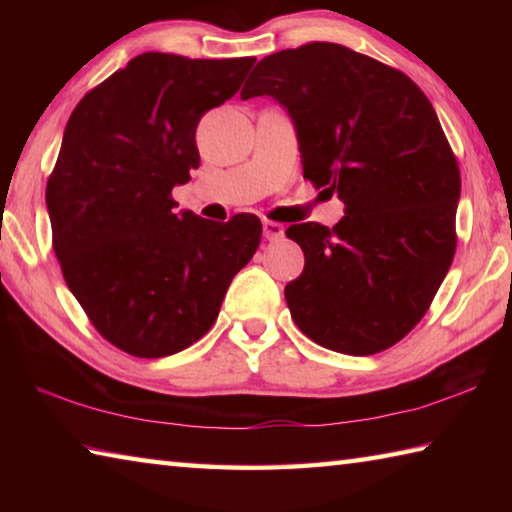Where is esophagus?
Returning <instances> with one entry per match:
<instances>
[{"mask_svg":"<svg viewBox=\"0 0 512 512\" xmlns=\"http://www.w3.org/2000/svg\"><path fill=\"white\" fill-rule=\"evenodd\" d=\"M262 228H264V237H266L268 241H277V239L284 237V225H282V223L264 221Z\"/></svg>","mask_w":512,"mask_h":512,"instance_id":"obj_1","label":"esophagus"}]
</instances>
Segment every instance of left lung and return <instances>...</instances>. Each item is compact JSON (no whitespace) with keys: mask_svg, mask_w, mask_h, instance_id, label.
<instances>
[{"mask_svg":"<svg viewBox=\"0 0 512 512\" xmlns=\"http://www.w3.org/2000/svg\"><path fill=\"white\" fill-rule=\"evenodd\" d=\"M271 97L296 128L302 173L336 194L332 230H287L305 271L291 318L327 350L366 357L404 339L452 266L461 173L431 101L409 76L334 42L259 60L241 99Z\"/></svg>","mask_w":512,"mask_h":512,"instance_id":"8db88e82","label":"left lung"}]
</instances>
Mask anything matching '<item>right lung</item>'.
Listing matches in <instances>:
<instances>
[{
  "label": "right lung",
  "instance_id": "1",
  "mask_svg": "<svg viewBox=\"0 0 512 512\" xmlns=\"http://www.w3.org/2000/svg\"><path fill=\"white\" fill-rule=\"evenodd\" d=\"M253 63L149 51L67 121L47 183L54 253L92 325L133 357H169L207 334L262 239L255 214L219 223L171 198L201 162L198 121L235 97Z\"/></svg>",
  "mask_w": 512,
  "mask_h": 512
}]
</instances>
